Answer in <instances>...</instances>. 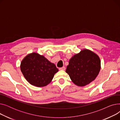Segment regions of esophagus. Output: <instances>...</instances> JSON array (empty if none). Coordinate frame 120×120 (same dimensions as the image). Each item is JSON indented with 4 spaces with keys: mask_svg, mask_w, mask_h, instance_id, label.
Wrapping results in <instances>:
<instances>
[{
    "mask_svg": "<svg viewBox=\"0 0 120 120\" xmlns=\"http://www.w3.org/2000/svg\"><path fill=\"white\" fill-rule=\"evenodd\" d=\"M59 69V70H60V71H65L66 68H65V67H63L62 68H60Z\"/></svg>",
    "mask_w": 120,
    "mask_h": 120,
    "instance_id": "1",
    "label": "esophagus"
}]
</instances>
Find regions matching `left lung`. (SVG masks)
Instances as JSON below:
<instances>
[{"label":"left lung","instance_id":"8db88e82","mask_svg":"<svg viewBox=\"0 0 120 120\" xmlns=\"http://www.w3.org/2000/svg\"><path fill=\"white\" fill-rule=\"evenodd\" d=\"M100 68L99 56L90 50L85 49L71 58L66 72L74 84L83 86L94 80Z\"/></svg>","mask_w":120,"mask_h":120}]
</instances>
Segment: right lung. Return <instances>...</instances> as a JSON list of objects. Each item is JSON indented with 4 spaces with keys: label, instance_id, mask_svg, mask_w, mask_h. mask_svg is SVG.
<instances>
[{
    "label": "right lung",
    "instance_id": "obj_1",
    "mask_svg": "<svg viewBox=\"0 0 120 120\" xmlns=\"http://www.w3.org/2000/svg\"><path fill=\"white\" fill-rule=\"evenodd\" d=\"M21 71L31 85L42 87L48 85L58 71L55 64L44 56L33 52L27 55L21 61Z\"/></svg>",
    "mask_w": 120,
    "mask_h": 120
}]
</instances>
